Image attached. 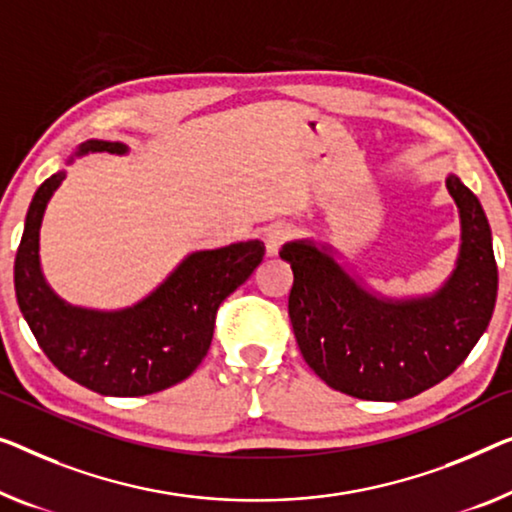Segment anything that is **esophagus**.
Returning <instances> with one entry per match:
<instances>
[{"mask_svg":"<svg viewBox=\"0 0 512 512\" xmlns=\"http://www.w3.org/2000/svg\"><path fill=\"white\" fill-rule=\"evenodd\" d=\"M292 239V227L287 223H276L271 225L269 230L264 234V246H266V255L276 257L278 250L285 246V243Z\"/></svg>","mask_w":512,"mask_h":512,"instance_id":"obj_1","label":"esophagus"}]
</instances>
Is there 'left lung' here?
I'll list each match as a JSON object with an SVG mask.
<instances>
[{
  "mask_svg": "<svg viewBox=\"0 0 512 512\" xmlns=\"http://www.w3.org/2000/svg\"><path fill=\"white\" fill-rule=\"evenodd\" d=\"M460 216L455 266L434 292L386 296L370 287L331 243L287 241L294 285L289 319L305 363L335 391L398 402L439 384L474 349L497 303L499 273L483 204L446 174Z\"/></svg>",
  "mask_w": 512,
  "mask_h": 512,
  "instance_id": "obj_1",
  "label": "left lung"
}]
</instances>
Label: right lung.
Returning <instances> with one entry per match:
<instances>
[{
    "label": "right lung",
    "mask_w": 512,
    "mask_h": 512,
    "mask_svg": "<svg viewBox=\"0 0 512 512\" xmlns=\"http://www.w3.org/2000/svg\"><path fill=\"white\" fill-rule=\"evenodd\" d=\"M96 151L126 156L128 144L87 140L66 165ZM66 170L41 183L15 255V296L38 347L68 379L112 398L165 391L207 356L216 310L250 278L264 257L259 239L188 253L147 296L126 308L73 305L48 285L41 269V225Z\"/></svg>",
    "instance_id": "right-lung-1"
}]
</instances>
